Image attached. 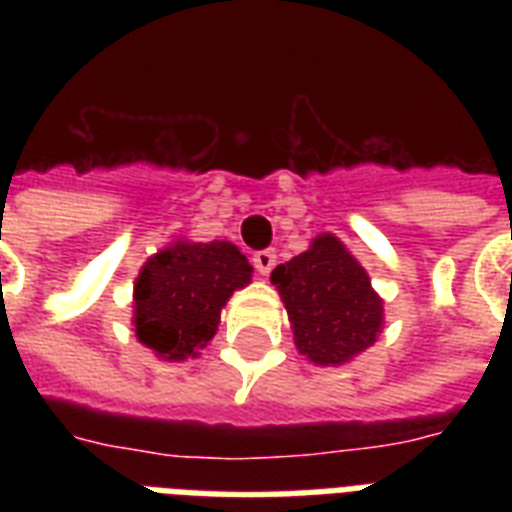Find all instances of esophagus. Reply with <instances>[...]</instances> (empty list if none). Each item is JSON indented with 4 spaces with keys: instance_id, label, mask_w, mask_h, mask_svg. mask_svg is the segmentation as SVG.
Segmentation results:
<instances>
[{
    "instance_id": "obj_1",
    "label": "esophagus",
    "mask_w": 512,
    "mask_h": 512,
    "mask_svg": "<svg viewBox=\"0 0 512 512\" xmlns=\"http://www.w3.org/2000/svg\"><path fill=\"white\" fill-rule=\"evenodd\" d=\"M252 263H255L260 276H268V273L273 271V265H276V252H273V249H260V252H255V257H252Z\"/></svg>"
}]
</instances>
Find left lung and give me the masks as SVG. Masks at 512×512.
I'll return each instance as SVG.
<instances>
[{
	"label": "left lung",
	"mask_w": 512,
	"mask_h": 512,
	"mask_svg": "<svg viewBox=\"0 0 512 512\" xmlns=\"http://www.w3.org/2000/svg\"><path fill=\"white\" fill-rule=\"evenodd\" d=\"M271 281L287 308L297 350L319 366H340L374 345L382 300L369 273L332 233L273 268Z\"/></svg>",
	"instance_id": "8db88e82"
}]
</instances>
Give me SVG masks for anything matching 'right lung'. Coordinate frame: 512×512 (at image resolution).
<instances>
[{
  "instance_id": "1",
  "label": "right lung",
  "mask_w": 512,
  "mask_h": 512,
  "mask_svg": "<svg viewBox=\"0 0 512 512\" xmlns=\"http://www.w3.org/2000/svg\"><path fill=\"white\" fill-rule=\"evenodd\" d=\"M249 281L252 265L231 241H175L135 279V335L164 361L196 358L215 337L228 297Z\"/></svg>"
}]
</instances>
